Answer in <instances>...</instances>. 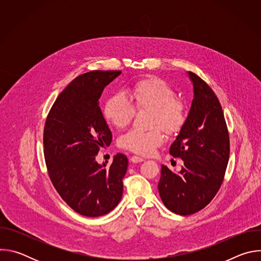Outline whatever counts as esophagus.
Segmentation results:
<instances>
[{
	"instance_id": "1",
	"label": "esophagus",
	"mask_w": 261,
	"mask_h": 261,
	"mask_svg": "<svg viewBox=\"0 0 261 261\" xmlns=\"http://www.w3.org/2000/svg\"><path fill=\"white\" fill-rule=\"evenodd\" d=\"M130 161H131L132 163H140V162L144 161V159H143V158H141V157L133 156V157H131V158H130Z\"/></svg>"
}]
</instances>
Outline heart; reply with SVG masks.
I'll return each mask as SVG.
<instances>
[{
  "label": "heart",
  "instance_id": "1",
  "mask_svg": "<svg viewBox=\"0 0 261 261\" xmlns=\"http://www.w3.org/2000/svg\"><path fill=\"white\" fill-rule=\"evenodd\" d=\"M131 101L122 93L111 95L103 106V116L108 124L122 129L135 116V109H150V131L131 129L119 140L121 147L132 153L147 156L165 141L163 130L168 134L178 133L187 118L185 104L175 98L174 90L163 80L150 76L134 84L130 90Z\"/></svg>",
  "mask_w": 261,
  "mask_h": 261
}]
</instances>
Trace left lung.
Instances as JSON below:
<instances>
[{
    "instance_id": "obj_1",
    "label": "left lung",
    "mask_w": 261,
    "mask_h": 261,
    "mask_svg": "<svg viewBox=\"0 0 261 261\" xmlns=\"http://www.w3.org/2000/svg\"><path fill=\"white\" fill-rule=\"evenodd\" d=\"M194 97L169 154L180 158L178 173L162 165L158 190L164 205L187 216L206 206L219 191L229 159V135L221 104L206 83L188 72Z\"/></svg>"
}]
</instances>
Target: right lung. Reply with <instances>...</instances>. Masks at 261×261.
Wrapping results in <instances>:
<instances>
[{"label": "right lung", "mask_w": 261, "mask_h": 261, "mask_svg": "<svg viewBox=\"0 0 261 261\" xmlns=\"http://www.w3.org/2000/svg\"><path fill=\"white\" fill-rule=\"evenodd\" d=\"M122 71H91L73 80L59 95L47 116L44 157L54 187L63 200L86 217L113 211L123 195L128 158L117 154L108 167L98 164L100 146L113 134L103 118L99 99Z\"/></svg>", "instance_id": "add662e5"}]
</instances>
